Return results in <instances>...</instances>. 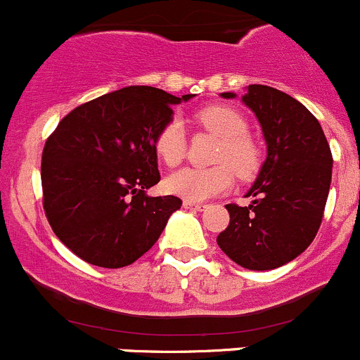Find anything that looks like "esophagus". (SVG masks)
I'll return each instance as SVG.
<instances>
[{"mask_svg":"<svg viewBox=\"0 0 360 360\" xmlns=\"http://www.w3.org/2000/svg\"><path fill=\"white\" fill-rule=\"evenodd\" d=\"M184 207H185V210H194V211H201V210H205L206 205H201V202L188 201V199H185V201H184Z\"/></svg>","mask_w":360,"mask_h":360,"instance_id":"34e87169","label":"esophagus"}]
</instances>
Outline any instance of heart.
<instances>
[{
	"mask_svg": "<svg viewBox=\"0 0 360 360\" xmlns=\"http://www.w3.org/2000/svg\"><path fill=\"white\" fill-rule=\"evenodd\" d=\"M195 123L221 139L213 168H181L166 179V188L172 194L205 201L227 192L232 187L235 173L239 179H250L260 166V149L246 135V120L231 107L210 105L195 114ZM154 150L166 166H176L185 155V133L176 120L159 129L154 140Z\"/></svg>",
	"mask_w": 360,
	"mask_h": 360,
	"instance_id": "obj_1",
	"label": "heart"
}]
</instances>
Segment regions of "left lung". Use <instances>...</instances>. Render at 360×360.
<instances>
[{"label":"left lung","instance_id":"1","mask_svg":"<svg viewBox=\"0 0 360 360\" xmlns=\"http://www.w3.org/2000/svg\"><path fill=\"white\" fill-rule=\"evenodd\" d=\"M240 100L260 121L266 159L246 194L251 205L225 206L231 221L217 243L244 269L272 270L295 260L316 237L333 155L319 121L298 100L265 84H250Z\"/></svg>","mask_w":360,"mask_h":360}]
</instances>
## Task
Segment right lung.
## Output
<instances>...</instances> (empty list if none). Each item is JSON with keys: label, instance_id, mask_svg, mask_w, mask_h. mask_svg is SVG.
Wrapping results in <instances>:
<instances>
[{"label": "right lung", "instance_id": "add662e5", "mask_svg": "<svg viewBox=\"0 0 360 360\" xmlns=\"http://www.w3.org/2000/svg\"><path fill=\"white\" fill-rule=\"evenodd\" d=\"M192 97L126 86L70 110L48 136L44 213L81 260L103 269L131 265L180 210L175 195L150 198L146 191L161 180L155 135L172 121V105Z\"/></svg>", "mask_w": 360, "mask_h": 360}]
</instances>
